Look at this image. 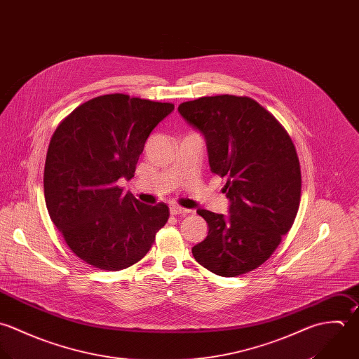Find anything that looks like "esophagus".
Listing matches in <instances>:
<instances>
[{
	"label": "esophagus",
	"instance_id": "obj_1",
	"mask_svg": "<svg viewBox=\"0 0 359 359\" xmlns=\"http://www.w3.org/2000/svg\"><path fill=\"white\" fill-rule=\"evenodd\" d=\"M170 212H171V215H174V216H178V215H187V213H189V210H188V209L181 208V206H175V205L170 208Z\"/></svg>",
	"mask_w": 359,
	"mask_h": 359
}]
</instances>
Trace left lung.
Here are the masks:
<instances>
[{"label":"left lung","instance_id":"1","mask_svg":"<svg viewBox=\"0 0 359 359\" xmlns=\"http://www.w3.org/2000/svg\"><path fill=\"white\" fill-rule=\"evenodd\" d=\"M205 137L212 172L227 178L229 216L199 209L208 237L192 248L199 264L236 277L264 263L295 220L301 168L285 129L250 97H201L180 104Z\"/></svg>","mask_w":359,"mask_h":359}]
</instances>
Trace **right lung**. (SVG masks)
<instances>
[{
  "label": "right lung",
  "instance_id": "add662e5",
  "mask_svg": "<svg viewBox=\"0 0 359 359\" xmlns=\"http://www.w3.org/2000/svg\"><path fill=\"white\" fill-rule=\"evenodd\" d=\"M172 110L171 103L106 95L55 129L44 167L46 205L67 245L88 264L111 271L132 266L167 223L165 203L139 202L118 180L133 177L146 139Z\"/></svg>",
  "mask_w": 359,
  "mask_h": 359
}]
</instances>
